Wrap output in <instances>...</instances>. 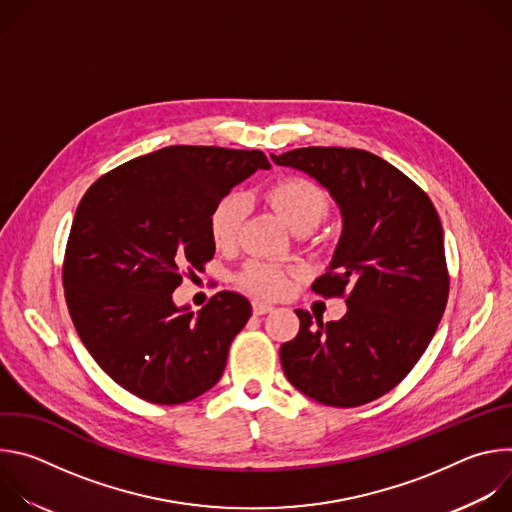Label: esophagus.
<instances>
[{
	"instance_id": "obj_1",
	"label": "esophagus",
	"mask_w": 512,
	"mask_h": 512,
	"mask_svg": "<svg viewBox=\"0 0 512 512\" xmlns=\"http://www.w3.org/2000/svg\"><path fill=\"white\" fill-rule=\"evenodd\" d=\"M269 312H273V306H271V304L253 302V314H255V316H263V314H269Z\"/></svg>"
}]
</instances>
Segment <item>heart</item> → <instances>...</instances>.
Segmentation results:
<instances>
[{"mask_svg": "<svg viewBox=\"0 0 512 512\" xmlns=\"http://www.w3.org/2000/svg\"><path fill=\"white\" fill-rule=\"evenodd\" d=\"M265 196L291 231L316 227L328 212V196L316 182L308 178H283L275 182ZM245 210L247 200L239 192L227 194L214 204L208 227L216 247H231L237 241ZM239 281L253 296L279 298L289 291L291 281H294V271L265 261H251L243 269Z\"/></svg>", "mask_w": 512, "mask_h": 512, "instance_id": "b5f03b06", "label": "heart"}]
</instances>
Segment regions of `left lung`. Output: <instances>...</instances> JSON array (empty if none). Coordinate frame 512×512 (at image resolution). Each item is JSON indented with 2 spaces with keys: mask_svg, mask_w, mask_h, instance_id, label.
I'll list each match as a JSON object with an SVG mask.
<instances>
[{
  "mask_svg": "<svg viewBox=\"0 0 512 512\" xmlns=\"http://www.w3.org/2000/svg\"><path fill=\"white\" fill-rule=\"evenodd\" d=\"M271 158L336 200L342 235L312 289L348 306L318 328L296 310L300 332L279 348L283 373L322 405L371 403L409 375L444 316L450 275L440 216L413 180L371 152L298 148Z\"/></svg>",
  "mask_w": 512,
  "mask_h": 512,
  "instance_id": "1",
  "label": "left lung"
}]
</instances>
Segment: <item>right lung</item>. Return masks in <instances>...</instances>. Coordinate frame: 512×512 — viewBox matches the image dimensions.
Listing matches in <instances>:
<instances>
[{"label":"right lung","mask_w":512,"mask_h":512,"mask_svg":"<svg viewBox=\"0 0 512 512\" xmlns=\"http://www.w3.org/2000/svg\"><path fill=\"white\" fill-rule=\"evenodd\" d=\"M259 168H269L259 150L170 145L107 172L79 202L62 265L66 306L99 367L135 397L178 405L223 377L249 300L218 291L194 314L172 294L214 255V204Z\"/></svg>","instance_id":"right-lung-1"}]
</instances>
